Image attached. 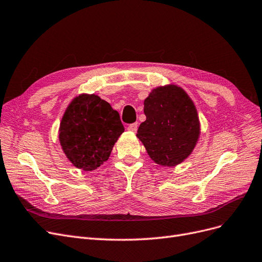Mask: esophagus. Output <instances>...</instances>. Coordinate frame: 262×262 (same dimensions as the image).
Listing matches in <instances>:
<instances>
[{
  "mask_svg": "<svg viewBox=\"0 0 262 262\" xmlns=\"http://www.w3.org/2000/svg\"><path fill=\"white\" fill-rule=\"evenodd\" d=\"M127 129H128V130H130V132L136 133V132H137V129H138V123L136 122V123L129 124V125H128V127H127Z\"/></svg>",
  "mask_w": 262,
  "mask_h": 262,
  "instance_id": "1",
  "label": "esophagus"
}]
</instances>
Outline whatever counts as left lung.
<instances>
[{
	"instance_id": "obj_1",
	"label": "left lung",
	"mask_w": 262,
	"mask_h": 262,
	"mask_svg": "<svg viewBox=\"0 0 262 262\" xmlns=\"http://www.w3.org/2000/svg\"><path fill=\"white\" fill-rule=\"evenodd\" d=\"M147 119L138 128L150 158L163 166H175L194 149L200 122L192 100L175 85L158 87L144 100Z\"/></svg>"
}]
</instances>
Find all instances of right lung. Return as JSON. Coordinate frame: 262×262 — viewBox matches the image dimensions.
Listing matches in <instances>:
<instances>
[{
	"label": "right lung",
	"instance_id": "right-lung-1",
	"mask_svg": "<svg viewBox=\"0 0 262 262\" xmlns=\"http://www.w3.org/2000/svg\"><path fill=\"white\" fill-rule=\"evenodd\" d=\"M123 132L119 112L108 102L96 95H81L63 114L59 140L73 165L90 171L109 159Z\"/></svg>",
	"mask_w": 262,
	"mask_h": 262
}]
</instances>
